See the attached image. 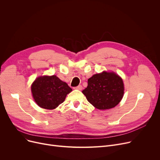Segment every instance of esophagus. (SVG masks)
<instances>
[{"label": "esophagus", "instance_id": "esophagus-1", "mask_svg": "<svg viewBox=\"0 0 160 160\" xmlns=\"http://www.w3.org/2000/svg\"><path fill=\"white\" fill-rule=\"evenodd\" d=\"M82 86H81V85H79L78 86H77V87H76V88H74V89H78V90H82Z\"/></svg>", "mask_w": 160, "mask_h": 160}]
</instances>
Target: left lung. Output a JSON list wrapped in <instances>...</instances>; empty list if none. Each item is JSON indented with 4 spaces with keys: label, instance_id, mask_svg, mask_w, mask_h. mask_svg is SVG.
<instances>
[{
    "label": "left lung",
    "instance_id": "left-lung-1",
    "mask_svg": "<svg viewBox=\"0 0 160 160\" xmlns=\"http://www.w3.org/2000/svg\"><path fill=\"white\" fill-rule=\"evenodd\" d=\"M88 102L100 110L115 107L124 93L122 78L113 71H104L88 79L87 88L82 91Z\"/></svg>",
    "mask_w": 160,
    "mask_h": 160
}]
</instances>
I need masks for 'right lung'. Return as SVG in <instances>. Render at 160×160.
Wrapping results in <instances>:
<instances>
[{
    "instance_id": "1",
    "label": "right lung",
    "mask_w": 160,
    "mask_h": 160,
    "mask_svg": "<svg viewBox=\"0 0 160 160\" xmlns=\"http://www.w3.org/2000/svg\"><path fill=\"white\" fill-rule=\"evenodd\" d=\"M72 89L56 75L40 76L31 85L32 97L41 108L54 110L64 102Z\"/></svg>"
}]
</instances>
